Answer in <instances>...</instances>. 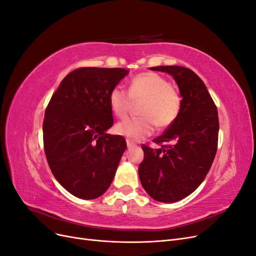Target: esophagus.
<instances>
[{"label":"esophagus","mask_w":256,"mask_h":256,"mask_svg":"<svg viewBox=\"0 0 256 256\" xmlns=\"http://www.w3.org/2000/svg\"><path fill=\"white\" fill-rule=\"evenodd\" d=\"M126 142H127V147H128V148H130V147H134V146H136V144H134V142H131L130 140H127Z\"/></svg>","instance_id":"1"}]
</instances>
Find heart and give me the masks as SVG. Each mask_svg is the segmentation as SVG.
<instances>
[{"instance_id": "1", "label": "heart", "mask_w": 256, "mask_h": 256, "mask_svg": "<svg viewBox=\"0 0 256 256\" xmlns=\"http://www.w3.org/2000/svg\"><path fill=\"white\" fill-rule=\"evenodd\" d=\"M132 102H142L138 118H130L115 126L118 134L130 140H142L150 136L154 127L164 129L177 120L182 109V97L170 81L156 72H142L130 80L128 92L120 85L109 94L111 111L120 118L129 113Z\"/></svg>"}]
</instances>
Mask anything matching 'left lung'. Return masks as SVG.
<instances>
[{
	"mask_svg": "<svg viewBox=\"0 0 256 256\" xmlns=\"http://www.w3.org/2000/svg\"><path fill=\"white\" fill-rule=\"evenodd\" d=\"M180 88L182 109L177 120L152 142L142 145L144 159L138 176L145 191L158 202H177L205 180L218 148L219 118L216 106L202 79L182 66H158Z\"/></svg>",
	"mask_w": 256,
	"mask_h": 256,
	"instance_id": "8db88e82",
	"label": "left lung"
}]
</instances>
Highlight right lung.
<instances>
[{
	"instance_id": "add662e5",
	"label": "right lung",
	"mask_w": 256,
	"mask_h": 256,
	"mask_svg": "<svg viewBox=\"0 0 256 256\" xmlns=\"http://www.w3.org/2000/svg\"><path fill=\"white\" fill-rule=\"evenodd\" d=\"M128 72L76 68L63 79L46 108V158L56 180L76 198L102 196L126 150L125 138L106 130L113 125L109 94Z\"/></svg>"
}]
</instances>
